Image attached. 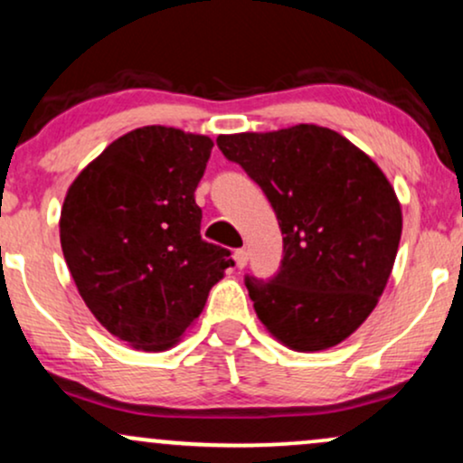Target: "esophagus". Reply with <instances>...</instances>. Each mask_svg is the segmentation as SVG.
I'll return each instance as SVG.
<instances>
[{
  "instance_id": "1",
  "label": "esophagus",
  "mask_w": 463,
  "mask_h": 463,
  "mask_svg": "<svg viewBox=\"0 0 463 463\" xmlns=\"http://www.w3.org/2000/svg\"><path fill=\"white\" fill-rule=\"evenodd\" d=\"M232 259H235L237 268H246V263H248V252H246V250H235V254H232Z\"/></svg>"
}]
</instances>
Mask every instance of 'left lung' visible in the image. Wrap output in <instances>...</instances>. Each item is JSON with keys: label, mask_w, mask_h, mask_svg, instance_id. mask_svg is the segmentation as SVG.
<instances>
[{"label": "left lung", "mask_w": 463, "mask_h": 463, "mask_svg": "<svg viewBox=\"0 0 463 463\" xmlns=\"http://www.w3.org/2000/svg\"><path fill=\"white\" fill-rule=\"evenodd\" d=\"M272 204L283 261L272 280L246 276L269 333L298 353L337 346L374 311L398 252L402 213L381 167L331 128L220 135Z\"/></svg>", "instance_id": "left-lung-1"}]
</instances>
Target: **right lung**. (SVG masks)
<instances>
[{
    "instance_id": "1",
    "label": "right lung",
    "mask_w": 463,
    "mask_h": 463,
    "mask_svg": "<svg viewBox=\"0 0 463 463\" xmlns=\"http://www.w3.org/2000/svg\"><path fill=\"white\" fill-rule=\"evenodd\" d=\"M213 141L167 126L119 137L69 187L61 246L84 305L130 346L172 348L231 268L200 235L195 187Z\"/></svg>"
}]
</instances>
